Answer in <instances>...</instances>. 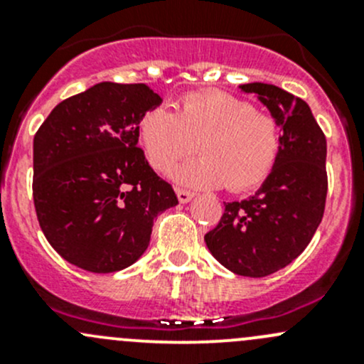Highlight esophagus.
<instances>
[{
  "label": "esophagus",
  "mask_w": 364,
  "mask_h": 364,
  "mask_svg": "<svg viewBox=\"0 0 364 364\" xmlns=\"http://www.w3.org/2000/svg\"><path fill=\"white\" fill-rule=\"evenodd\" d=\"M176 193H178V200H179V203H181V204L190 203V200L193 199V193L188 192V190L178 188V190H176Z\"/></svg>",
  "instance_id": "esophagus-1"
}]
</instances>
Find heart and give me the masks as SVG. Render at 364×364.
<instances>
[{"label":"heart","instance_id":"b5f03b06","mask_svg":"<svg viewBox=\"0 0 364 364\" xmlns=\"http://www.w3.org/2000/svg\"><path fill=\"white\" fill-rule=\"evenodd\" d=\"M139 137L153 168L167 174L192 153L203 159L174 172L179 185L245 192L267 179L280 153V128L250 102L227 93H193L176 107L144 114Z\"/></svg>","mask_w":364,"mask_h":364}]
</instances>
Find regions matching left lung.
Segmentation results:
<instances>
[{"mask_svg": "<svg viewBox=\"0 0 364 364\" xmlns=\"http://www.w3.org/2000/svg\"><path fill=\"white\" fill-rule=\"evenodd\" d=\"M282 132L273 171L252 197L225 204L204 236L211 255L232 273L262 278L289 266L314 237L328 196L326 137L308 104L274 84H241Z\"/></svg>", "mask_w": 364, "mask_h": 364, "instance_id": "8db88e82", "label": "left lung"}]
</instances>
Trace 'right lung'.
I'll return each mask as SVG.
<instances>
[{"instance_id":"1","label":"right lung","mask_w":364,"mask_h":364,"mask_svg":"<svg viewBox=\"0 0 364 364\" xmlns=\"http://www.w3.org/2000/svg\"><path fill=\"white\" fill-rule=\"evenodd\" d=\"M160 104L146 84L98 82L58 104L36 132V216L67 262L90 273L132 266L156 215L178 204L139 148V123Z\"/></svg>"}]
</instances>
